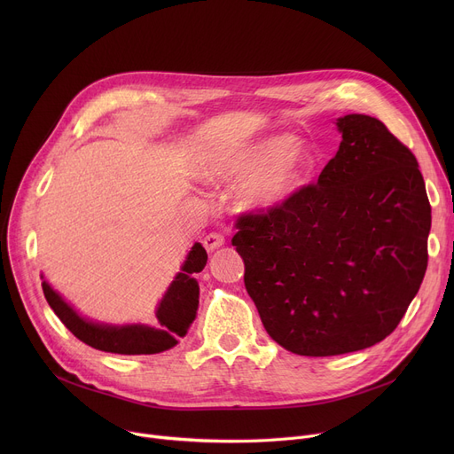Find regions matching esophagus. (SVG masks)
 I'll list each match as a JSON object with an SVG mask.
<instances>
[{
    "instance_id": "1",
    "label": "esophagus",
    "mask_w": 454,
    "mask_h": 454,
    "mask_svg": "<svg viewBox=\"0 0 454 454\" xmlns=\"http://www.w3.org/2000/svg\"><path fill=\"white\" fill-rule=\"evenodd\" d=\"M226 243V239H224V235L221 233V231H211V233H207L206 237H204V247H206V250H215V248H219V247H223Z\"/></svg>"
}]
</instances>
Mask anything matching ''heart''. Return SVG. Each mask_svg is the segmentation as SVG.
<instances>
[{"instance_id":"b5f03b06","label":"heart","mask_w":454,"mask_h":454,"mask_svg":"<svg viewBox=\"0 0 454 454\" xmlns=\"http://www.w3.org/2000/svg\"><path fill=\"white\" fill-rule=\"evenodd\" d=\"M317 156L294 136H272L255 145L211 154L204 173L219 180L248 178L237 195L243 209H269L289 200L313 176Z\"/></svg>"}]
</instances>
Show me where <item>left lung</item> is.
I'll return each instance as SVG.
<instances>
[{"label": "left lung", "instance_id": "obj_1", "mask_svg": "<svg viewBox=\"0 0 454 454\" xmlns=\"http://www.w3.org/2000/svg\"><path fill=\"white\" fill-rule=\"evenodd\" d=\"M340 147L318 182L241 213L231 245L272 340L329 356L385 340L427 270L431 204L412 151L383 121L340 117Z\"/></svg>", "mask_w": 454, "mask_h": 454}]
</instances>
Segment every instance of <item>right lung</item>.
Instances as JSON below:
<instances>
[{
  "instance_id": "obj_1",
  "label": "right lung",
  "mask_w": 454,
  "mask_h": 454,
  "mask_svg": "<svg viewBox=\"0 0 454 454\" xmlns=\"http://www.w3.org/2000/svg\"><path fill=\"white\" fill-rule=\"evenodd\" d=\"M206 263L207 254L204 247L197 243L191 248L182 272L175 278L158 307V329L147 325L112 327L86 322L45 281L42 283V289L55 315L81 342L108 353L153 355L173 348L178 337H184L191 322L195 320L199 307V283L195 274L200 272Z\"/></svg>"
}]
</instances>
